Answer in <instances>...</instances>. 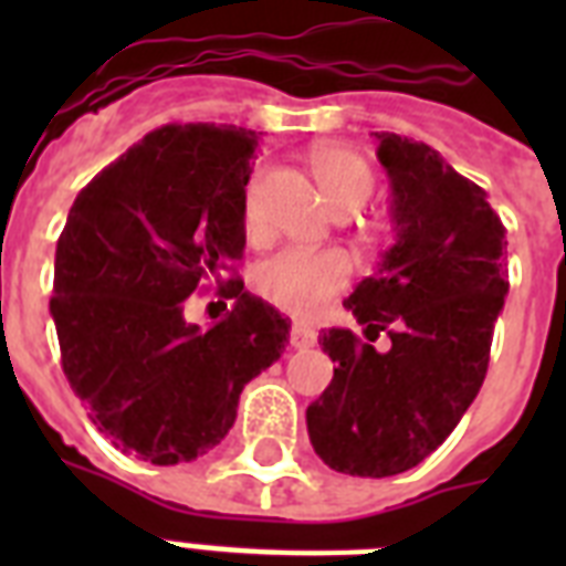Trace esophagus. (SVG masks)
Listing matches in <instances>:
<instances>
[{"instance_id":"1","label":"esophagus","mask_w":566,"mask_h":566,"mask_svg":"<svg viewBox=\"0 0 566 566\" xmlns=\"http://www.w3.org/2000/svg\"><path fill=\"white\" fill-rule=\"evenodd\" d=\"M317 344V332L305 323H293L291 326V346L293 349H308V346Z\"/></svg>"}]
</instances>
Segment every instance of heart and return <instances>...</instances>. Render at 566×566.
Returning <instances> with one entry per match:
<instances>
[{
  "mask_svg": "<svg viewBox=\"0 0 566 566\" xmlns=\"http://www.w3.org/2000/svg\"><path fill=\"white\" fill-rule=\"evenodd\" d=\"M311 172L319 193L337 217L361 211L376 188L370 161L346 146H323L311 155ZM247 226L255 229V196H247ZM349 282V261L340 252L282 249L264 258L252 273L255 291L275 308L311 314Z\"/></svg>",
  "mask_w": 566,
  "mask_h": 566,
  "instance_id": "heart-1",
  "label": "heart"
}]
</instances>
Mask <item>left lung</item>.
<instances>
[{"instance_id":"obj_1","label":"left lung","mask_w":566,"mask_h":566,"mask_svg":"<svg viewBox=\"0 0 566 566\" xmlns=\"http://www.w3.org/2000/svg\"><path fill=\"white\" fill-rule=\"evenodd\" d=\"M376 140L396 240L344 302L367 340L349 328L319 335L335 378L305 420L332 470L385 479L429 458L479 394L509 296V240L488 193L438 149L390 132ZM381 331L391 346L378 354Z\"/></svg>"}]
</instances>
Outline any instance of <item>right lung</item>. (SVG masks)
Segmentation results:
<instances>
[{
	"mask_svg": "<svg viewBox=\"0 0 566 566\" xmlns=\"http://www.w3.org/2000/svg\"><path fill=\"white\" fill-rule=\"evenodd\" d=\"M238 126H164L75 196L55 249L61 367L111 443L149 464L193 461L238 417L243 385L279 361L291 323L229 279L217 326L185 300L222 282L247 243L249 158Z\"/></svg>",
	"mask_w": 566,
	"mask_h": 566,
	"instance_id": "1",
	"label": "right lung"
}]
</instances>
